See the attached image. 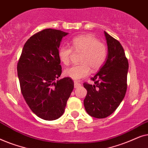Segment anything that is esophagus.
Returning <instances> with one entry per match:
<instances>
[{"instance_id": "1", "label": "esophagus", "mask_w": 148, "mask_h": 148, "mask_svg": "<svg viewBox=\"0 0 148 148\" xmlns=\"http://www.w3.org/2000/svg\"><path fill=\"white\" fill-rule=\"evenodd\" d=\"M81 86H82V84H79V83H78L77 82H74V86L75 88H79V87H80Z\"/></svg>"}]
</instances>
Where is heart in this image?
I'll return each instance as SVG.
<instances>
[{
    "instance_id": "b5f03b06",
    "label": "heart",
    "mask_w": 148,
    "mask_h": 148,
    "mask_svg": "<svg viewBox=\"0 0 148 148\" xmlns=\"http://www.w3.org/2000/svg\"><path fill=\"white\" fill-rule=\"evenodd\" d=\"M82 52L80 62L66 69L64 75L73 79L78 81L86 77L92 71L100 69L106 62L108 56V48L98 38L90 34L80 35L73 38L71 40V48L62 46L58 52V58L65 65L69 64L71 57L73 52Z\"/></svg>"
}]
</instances>
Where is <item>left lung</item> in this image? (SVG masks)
Returning a JSON list of instances; mask_svg holds the SVG:
<instances>
[{"instance_id":"8db88e82","label":"left lung","mask_w":148,"mask_h":148,"mask_svg":"<svg viewBox=\"0 0 148 148\" xmlns=\"http://www.w3.org/2000/svg\"><path fill=\"white\" fill-rule=\"evenodd\" d=\"M108 45V57L100 71L91 80L85 82L87 95L84 103L86 112L97 119L110 116L118 108L127 92L128 60L118 40L104 32Z\"/></svg>"}]
</instances>
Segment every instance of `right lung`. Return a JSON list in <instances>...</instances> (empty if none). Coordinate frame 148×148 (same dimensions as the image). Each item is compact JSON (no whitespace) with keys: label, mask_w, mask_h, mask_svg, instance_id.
<instances>
[{"label":"right lung","mask_w":148,"mask_h":148,"mask_svg":"<svg viewBox=\"0 0 148 148\" xmlns=\"http://www.w3.org/2000/svg\"><path fill=\"white\" fill-rule=\"evenodd\" d=\"M67 34L54 29L35 34L24 44L17 63L20 88L26 103L34 114L46 121L62 116L74 88L70 77L56 80L62 73L58 48Z\"/></svg>","instance_id":"1"}]
</instances>
